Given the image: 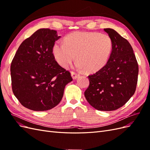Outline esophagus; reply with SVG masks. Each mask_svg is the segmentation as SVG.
Returning <instances> with one entry per match:
<instances>
[{"label": "esophagus", "instance_id": "esophagus-1", "mask_svg": "<svg viewBox=\"0 0 150 150\" xmlns=\"http://www.w3.org/2000/svg\"><path fill=\"white\" fill-rule=\"evenodd\" d=\"M71 76H72V78H73L74 79H75L78 78V77L79 76V74L78 73H77V72H76L72 71L71 72Z\"/></svg>", "mask_w": 150, "mask_h": 150}]
</instances>
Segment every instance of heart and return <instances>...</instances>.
<instances>
[{
	"mask_svg": "<svg viewBox=\"0 0 150 150\" xmlns=\"http://www.w3.org/2000/svg\"><path fill=\"white\" fill-rule=\"evenodd\" d=\"M112 49V42L107 34L75 32L68 35L65 42L57 41L52 52L57 63L67 68L74 60L76 66L86 71L96 72L106 64Z\"/></svg>",
	"mask_w": 150,
	"mask_h": 150,
	"instance_id": "1",
	"label": "heart"
}]
</instances>
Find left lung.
<instances>
[{
  "label": "left lung",
  "instance_id": "left-lung-1",
  "mask_svg": "<svg viewBox=\"0 0 150 150\" xmlns=\"http://www.w3.org/2000/svg\"><path fill=\"white\" fill-rule=\"evenodd\" d=\"M104 30L112 40V52L106 64L88 76L89 85L84 96L95 109L109 111L125 105L134 94L138 64L128 40L114 29Z\"/></svg>",
  "mask_w": 150,
  "mask_h": 150
}]
</instances>
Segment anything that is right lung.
Returning a JSON list of instances; mask_svg holds the SVG:
<instances>
[{"instance_id":"1","label":"right lung","mask_w":150,"mask_h":150,"mask_svg":"<svg viewBox=\"0 0 150 150\" xmlns=\"http://www.w3.org/2000/svg\"><path fill=\"white\" fill-rule=\"evenodd\" d=\"M60 38L56 30L40 29L22 42L13 58L12 91L29 110L47 111L57 106L66 85L72 80L69 71L58 64L52 53Z\"/></svg>"}]
</instances>
